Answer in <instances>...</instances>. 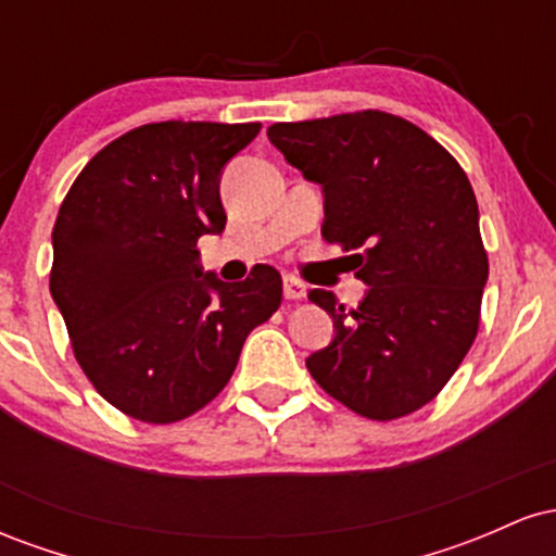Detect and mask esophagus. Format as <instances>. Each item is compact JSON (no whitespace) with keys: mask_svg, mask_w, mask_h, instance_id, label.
<instances>
[{"mask_svg":"<svg viewBox=\"0 0 556 556\" xmlns=\"http://www.w3.org/2000/svg\"><path fill=\"white\" fill-rule=\"evenodd\" d=\"M282 287H285V298L287 300H303L305 298V285L295 277H285Z\"/></svg>","mask_w":556,"mask_h":556,"instance_id":"obj_1","label":"esophagus"}]
</instances>
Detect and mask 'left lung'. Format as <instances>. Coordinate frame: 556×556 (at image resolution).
<instances>
[{
  "mask_svg": "<svg viewBox=\"0 0 556 556\" xmlns=\"http://www.w3.org/2000/svg\"><path fill=\"white\" fill-rule=\"evenodd\" d=\"M266 136L321 185L324 240L361 248L350 258L368 285L353 311L329 290L308 292L334 340L305 366L358 416L418 410L457 371L481 316L489 258L468 177L429 132L387 112L277 123Z\"/></svg>",
  "mask_w": 556,
  "mask_h": 556,
  "instance_id": "1",
  "label": "left lung"
}]
</instances>
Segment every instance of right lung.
<instances>
[{"label": "right lung", "mask_w": 556, "mask_h": 556, "mask_svg": "<svg viewBox=\"0 0 556 556\" xmlns=\"http://www.w3.org/2000/svg\"><path fill=\"white\" fill-rule=\"evenodd\" d=\"M258 123H154L96 154L60 206L49 290L75 358L125 416L175 424L208 405L245 337L282 303V277L203 271V235H222L219 180Z\"/></svg>", "instance_id": "obj_1"}]
</instances>
